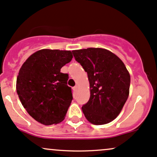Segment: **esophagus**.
<instances>
[{
  "instance_id": "obj_1",
  "label": "esophagus",
  "mask_w": 157,
  "mask_h": 157,
  "mask_svg": "<svg viewBox=\"0 0 157 157\" xmlns=\"http://www.w3.org/2000/svg\"><path fill=\"white\" fill-rule=\"evenodd\" d=\"M77 90H78V87H77V86H75V87H73V90H74V92H76L77 91Z\"/></svg>"
}]
</instances>
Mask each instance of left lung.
I'll list each match as a JSON object with an SVG mask.
<instances>
[{
	"instance_id": "8db88e82",
	"label": "left lung",
	"mask_w": 157,
	"mask_h": 157,
	"mask_svg": "<svg viewBox=\"0 0 157 157\" xmlns=\"http://www.w3.org/2000/svg\"><path fill=\"white\" fill-rule=\"evenodd\" d=\"M75 61L87 72L89 101L82 106L84 117L96 125L112 121L120 113L129 96L131 76L122 61L102 48L73 50Z\"/></svg>"
}]
</instances>
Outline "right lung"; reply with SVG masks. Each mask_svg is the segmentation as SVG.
Returning <instances> with one entry per match:
<instances>
[{
	"label": "right lung",
	"mask_w": 157,
	"mask_h": 157,
	"mask_svg": "<svg viewBox=\"0 0 157 157\" xmlns=\"http://www.w3.org/2000/svg\"><path fill=\"white\" fill-rule=\"evenodd\" d=\"M73 59L71 51L44 49L26 60L17 77L16 90L22 105L44 125L64 119L73 100L68 74L61 73Z\"/></svg>",
	"instance_id": "right-lung-1"
}]
</instances>
